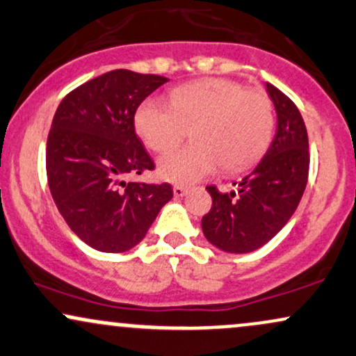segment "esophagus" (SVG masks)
Listing matches in <instances>:
<instances>
[{
  "label": "esophagus",
  "instance_id": "obj_1",
  "mask_svg": "<svg viewBox=\"0 0 356 356\" xmlns=\"http://www.w3.org/2000/svg\"><path fill=\"white\" fill-rule=\"evenodd\" d=\"M172 191H174L175 197H184V195H187V192H189L187 187H182V186H174Z\"/></svg>",
  "mask_w": 356,
  "mask_h": 356
}]
</instances>
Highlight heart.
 <instances>
[{"label": "heart", "mask_w": 356, "mask_h": 356, "mask_svg": "<svg viewBox=\"0 0 356 356\" xmlns=\"http://www.w3.org/2000/svg\"><path fill=\"white\" fill-rule=\"evenodd\" d=\"M273 106L268 96L232 79L207 78L169 94V104L145 99L134 114L139 139L154 152H165L192 129V145L157 161V175L191 186L222 165L241 172L260 159L272 139Z\"/></svg>", "instance_id": "heart-1"}]
</instances>
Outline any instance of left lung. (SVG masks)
I'll return each mask as SVG.
<instances>
[{
	"label": "left lung",
	"mask_w": 356,
	"mask_h": 356,
	"mask_svg": "<svg viewBox=\"0 0 356 356\" xmlns=\"http://www.w3.org/2000/svg\"><path fill=\"white\" fill-rule=\"evenodd\" d=\"M277 132L262 161L234 182L237 191H207L212 209L202 217L205 238L229 254H248L272 241L297 211L308 179V136L300 111L275 86L265 84Z\"/></svg>",
	"instance_id": "1"
}]
</instances>
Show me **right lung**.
Wrapping results in <instances>:
<instances>
[{
	"label": "right lung",
	"instance_id": "add662e5",
	"mask_svg": "<svg viewBox=\"0 0 356 356\" xmlns=\"http://www.w3.org/2000/svg\"><path fill=\"white\" fill-rule=\"evenodd\" d=\"M164 76L109 71L71 91L56 111L46 145L51 195L70 229L89 247L127 252L172 199L169 184L126 182L152 170L134 114Z\"/></svg>",
	"mask_w": 356,
	"mask_h": 356
}]
</instances>
